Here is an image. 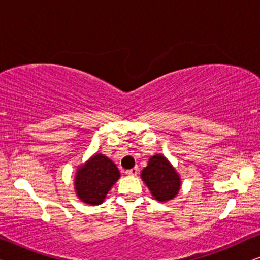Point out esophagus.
Masks as SVG:
<instances>
[{"mask_svg": "<svg viewBox=\"0 0 260 260\" xmlns=\"http://www.w3.org/2000/svg\"><path fill=\"white\" fill-rule=\"evenodd\" d=\"M125 173H126V175H129V176H136L138 173V168H133L130 170H126Z\"/></svg>", "mask_w": 260, "mask_h": 260, "instance_id": "obj_1", "label": "esophagus"}]
</instances>
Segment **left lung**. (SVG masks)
I'll use <instances>...</instances> for the list:
<instances>
[{"mask_svg":"<svg viewBox=\"0 0 260 260\" xmlns=\"http://www.w3.org/2000/svg\"><path fill=\"white\" fill-rule=\"evenodd\" d=\"M141 177L150 189L152 197L159 202L172 200L180 190L179 174L162 155L151 156L148 166L142 170Z\"/></svg>","mask_w":260,"mask_h":260,"instance_id":"1","label":"left lung"}]
</instances>
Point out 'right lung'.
Returning <instances> with one entry per match:
<instances>
[{"label": "right lung", "instance_id": "obj_1", "mask_svg": "<svg viewBox=\"0 0 260 260\" xmlns=\"http://www.w3.org/2000/svg\"><path fill=\"white\" fill-rule=\"evenodd\" d=\"M119 176V170L111 159L95 154L77 170L74 187L78 198L85 204L101 205Z\"/></svg>", "mask_w": 260, "mask_h": 260}]
</instances>
